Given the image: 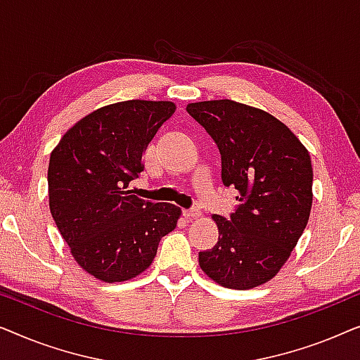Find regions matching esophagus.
Wrapping results in <instances>:
<instances>
[{"label":"esophagus","mask_w":360,"mask_h":360,"mask_svg":"<svg viewBox=\"0 0 360 360\" xmlns=\"http://www.w3.org/2000/svg\"><path fill=\"white\" fill-rule=\"evenodd\" d=\"M184 214L186 216V218H200L201 211L196 210V208H193V210H185Z\"/></svg>","instance_id":"34e87169"}]
</instances>
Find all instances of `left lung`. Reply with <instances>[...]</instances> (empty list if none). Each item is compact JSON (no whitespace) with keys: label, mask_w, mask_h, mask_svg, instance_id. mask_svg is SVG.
<instances>
[{"label":"left lung","mask_w":360,"mask_h":360,"mask_svg":"<svg viewBox=\"0 0 360 360\" xmlns=\"http://www.w3.org/2000/svg\"><path fill=\"white\" fill-rule=\"evenodd\" d=\"M186 111L221 152V179L238 190L231 218L213 214L219 238L198 254L221 287L249 290L280 272L307 228L313 203L311 157L277 117L233 100L190 103Z\"/></svg>","instance_id":"obj_1"}]
</instances>
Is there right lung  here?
Segmentation results:
<instances>
[{
  "label": "right lung",
  "mask_w": 360,
  "mask_h": 360,
  "mask_svg": "<svg viewBox=\"0 0 360 360\" xmlns=\"http://www.w3.org/2000/svg\"><path fill=\"white\" fill-rule=\"evenodd\" d=\"M176 110L172 101L127 100L77 121L49 160V208L75 262L101 282L150 267L181 210L132 195L142 152Z\"/></svg>",
  "instance_id": "add662e5"
}]
</instances>
